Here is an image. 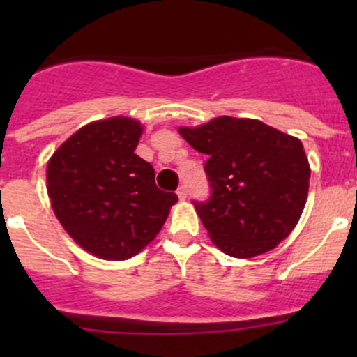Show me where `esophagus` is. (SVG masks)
I'll return each mask as SVG.
<instances>
[{"label": "esophagus", "instance_id": "34e87169", "mask_svg": "<svg viewBox=\"0 0 357 357\" xmlns=\"http://www.w3.org/2000/svg\"><path fill=\"white\" fill-rule=\"evenodd\" d=\"M176 193H178L179 199L185 200V199H186V195H188V190H186V186H185V185H181V186H179V188H178V192H176Z\"/></svg>", "mask_w": 357, "mask_h": 357}]
</instances>
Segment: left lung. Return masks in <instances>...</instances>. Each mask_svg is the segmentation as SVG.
<instances>
[{
  "label": "left lung",
  "instance_id": "1",
  "mask_svg": "<svg viewBox=\"0 0 357 357\" xmlns=\"http://www.w3.org/2000/svg\"><path fill=\"white\" fill-rule=\"evenodd\" d=\"M179 135L205 153L207 202H193L214 245L248 259L290 235L307 200L309 167L301 139L255 119L222 115Z\"/></svg>",
  "mask_w": 357,
  "mask_h": 357
}]
</instances>
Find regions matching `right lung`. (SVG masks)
Listing matches in <instances>:
<instances>
[{
	"mask_svg": "<svg viewBox=\"0 0 357 357\" xmlns=\"http://www.w3.org/2000/svg\"><path fill=\"white\" fill-rule=\"evenodd\" d=\"M143 128L131 117L82 126L46 167L56 219L77 245L107 261H124L157 236L176 193L155 185L152 164L135 153Z\"/></svg>",
	"mask_w": 357,
	"mask_h": 357,
	"instance_id": "add662e5",
	"label": "right lung"
}]
</instances>
